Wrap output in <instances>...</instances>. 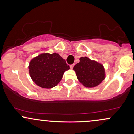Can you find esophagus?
<instances>
[{
    "label": "esophagus",
    "instance_id": "34e87169",
    "mask_svg": "<svg viewBox=\"0 0 134 134\" xmlns=\"http://www.w3.org/2000/svg\"><path fill=\"white\" fill-rule=\"evenodd\" d=\"M74 65H75V64H71L70 65V68H71V69H73V67H74Z\"/></svg>",
    "mask_w": 134,
    "mask_h": 134
}]
</instances>
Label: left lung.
<instances>
[{"label": "left lung", "mask_w": 134, "mask_h": 134, "mask_svg": "<svg viewBox=\"0 0 134 134\" xmlns=\"http://www.w3.org/2000/svg\"><path fill=\"white\" fill-rule=\"evenodd\" d=\"M79 81L86 87L97 86L104 80L105 70L103 65L87 57L80 58V62L73 67Z\"/></svg>", "instance_id": "obj_1"}]
</instances>
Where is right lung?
I'll return each instance as SVG.
<instances>
[{
	"label": "right lung",
	"mask_w": 134,
	"mask_h": 134,
	"mask_svg": "<svg viewBox=\"0 0 134 134\" xmlns=\"http://www.w3.org/2000/svg\"><path fill=\"white\" fill-rule=\"evenodd\" d=\"M29 73L36 84L50 88L61 81L64 73L70 69L65 59L59 54L42 53L34 58L29 64Z\"/></svg>",
	"instance_id": "obj_1"
}]
</instances>
